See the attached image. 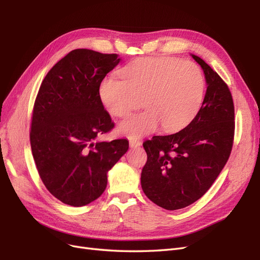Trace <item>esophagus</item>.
<instances>
[{"label":"esophagus","instance_id":"obj_1","mask_svg":"<svg viewBox=\"0 0 260 260\" xmlns=\"http://www.w3.org/2000/svg\"><path fill=\"white\" fill-rule=\"evenodd\" d=\"M129 143H130L131 147H139L141 144H142V143H141V141L138 140V139H130Z\"/></svg>","mask_w":260,"mask_h":260}]
</instances>
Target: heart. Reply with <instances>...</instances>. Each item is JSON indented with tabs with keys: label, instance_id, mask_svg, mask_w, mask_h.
I'll return each instance as SVG.
<instances>
[{
	"label": "heart",
	"instance_id": "heart-1",
	"mask_svg": "<svg viewBox=\"0 0 260 260\" xmlns=\"http://www.w3.org/2000/svg\"><path fill=\"white\" fill-rule=\"evenodd\" d=\"M122 79L107 77L100 96L107 112L125 117L142 103L145 112L118 125L129 138L153 133L161 125L165 132L184 128L198 115L205 94V78L192 61L178 57H144L124 66Z\"/></svg>",
	"mask_w": 260,
	"mask_h": 260
}]
</instances>
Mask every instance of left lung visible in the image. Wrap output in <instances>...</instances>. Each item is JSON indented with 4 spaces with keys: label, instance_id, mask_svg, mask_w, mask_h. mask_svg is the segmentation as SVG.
<instances>
[{
    "label": "left lung",
    "instance_id": "8db88e82",
    "mask_svg": "<svg viewBox=\"0 0 260 260\" xmlns=\"http://www.w3.org/2000/svg\"><path fill=\"white\" fill-rule=\"evenodd\" d=\"M207 90L202 107L184 129L155 136L143 147L147 161L141 185L147 198L167 210L200 200L229 159L234 139V104L226 83L202 58Z\"/></svg>",
    "mask_w": 260,
    "mask_h": 260
}]
</instances>
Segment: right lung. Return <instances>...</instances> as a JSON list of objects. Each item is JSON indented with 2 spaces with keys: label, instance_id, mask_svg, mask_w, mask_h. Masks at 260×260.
Wrapping results in <instances>:
<instances>
[{
  "label": "right lung",
  "instance_id": "right-lung-1",
  "mask_svg": "<svg viewBox=\"0 0 260 260\" xmlns=\"http://www.w3.org/2000/svg\"><path fill=\"white\" fill-rule=\"evenodd\" d=\"M119 61L117 54L74 50L51 68L39 89L31 151L45 187L67 205L80 207L99 199L108 170L129 148L125 139L94 142L114 128L100 85Z\"/></svg>",
  "mask_w": 260,
  "mask_h": 260
}]
</instances>
